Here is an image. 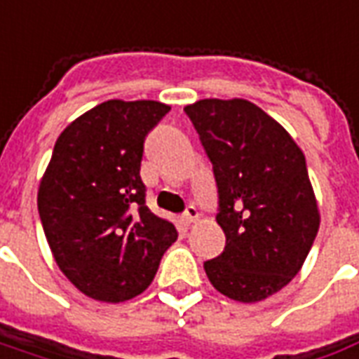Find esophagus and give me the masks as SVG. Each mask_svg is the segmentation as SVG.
<instances>
[{
    "instance_id": "1",
    "label": "esophagus",
    "mask_w": 359,
    "mask_h": 359,
    "mask_svg": "<svg viewBox=\"0 0 359 359\" xmlns=\"http://www.w3.org/2000/svg\"><path fill=\"white\" fill-rule=\"evenodd\" d=\"M182 219L185 222V224H187V226H191L193 222H197L198 219V210L195 208V206H187V208H185V212H183Z\"/></svg>"
}]
</instances>
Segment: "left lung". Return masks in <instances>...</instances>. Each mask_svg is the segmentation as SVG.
Returning <instances> with one entry per match:
<instances>
[{
    "label": "left lung",
    "mask_w": 359,
    "mask_h": 359,
    "mask_svg": "<svg viewBox=\"0 0 359 359\" xmlns=\"http://www.w3.org/2000/svg\"><path fill=\"white\" fill-rule=\"evenodd\" d=\"M185 114L218 185L224 252L205 262L214 289L260 302L297 276L319 229L304 153L283 126L247 99H201Z\"/></svg>",
    "instance_id": "8db88e82"
}]
</instances>
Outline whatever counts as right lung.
Here are the masks:
<instances>
[{
	"label": "right lung",
	"instance_id": "add662e5",
	"mask_svg": "<svg viewBox=\"0 0 359 359\" xmlns=\"http://www.w3.org/2000/svg\"><path fill=\"white\" fill-rule=\"evenodd\" d=\"M170 111L158 101L111 99L70 122L38 189L43 233L76 289L124 302L147 289L177 239L145 205L140 170L147 133Z\"/></svg>",
	"mask_w": 359,
	"mask_h": 359
}]
</instances>
